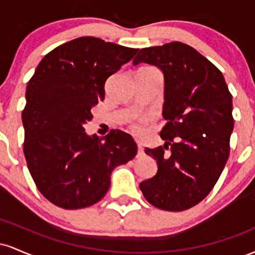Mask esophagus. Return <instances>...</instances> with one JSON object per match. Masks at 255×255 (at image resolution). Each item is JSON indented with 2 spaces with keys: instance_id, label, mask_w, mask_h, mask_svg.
Masks as SVG:
<instances>
[{
  "instance_id": "34e87169",
  "label": "esophagus",
  "mask_w": 255,
  "mask_h": 255,
  "mask_svg": "<svg viewBox=\"0 0 255 255\" xmlns=\"http://www.w3.org/2000/svg\"><path fill=\"white\" fill-rule=\"evenodd\" d=\"M144 156V147H142L141 145L137 144V153H136V157H142Z\"/></svg>"
}]
</instances>
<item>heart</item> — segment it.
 I'll return each instance as SVG.
<instances>
[{
  "mask_svg": "<svg viewBox=\"0 0 255 255\" xmlns=\"http://www.w3.org/2000/svg\"><path fill=\"white\" fill-rule=\"evenodd\" d=\"M148 120V118H146V116H142V118H139V119H135L133 121V124H131V130L134 131L135 134H140L142 131V127H141V124H144Z\"/></svg>",
  "mask_w": 255,
  "mask_h": 255,
  "instance_id": "heart-1",
  "label": "heart"
}]
</instances>
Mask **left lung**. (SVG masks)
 Segmentation results:
<instances>
[{
  "label": "left lung",
  "mask_w": 255,
  "mask_h": 255,
  "mask_svg": "<svg viewBox=\"0 0 255 255\" xmlns=\"http://www.w3.org/2000/svg\"><path fill=\"white\" fill-rule=\"evenodd\" d=\"M156 66L164 75L160 131L164 146L145 148L157 174L140 189L151 205L184 211L207 197L229 158L233 97L223 74L194 48L181 42L144 48L133 64ZM170 148L169 154L164 150Z\"/></svg>",
  "instance_id": "8db88e82"
}]
</instances>
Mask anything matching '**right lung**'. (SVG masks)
Segmentation results:
<instances>
[{
    "label": "right lung",
    "mask_w": 255,
    "mask_h": 255,
    "mask_svg": "<svg viewBox=\"0 0 255 255\" xmlns=\"http://www.w3.org/2000/svg\"><path fill=\"white\" fill-rule=\"evenodd\" d=\"M137 52L95 37L57 46L38 64L26 89L24 153L38 191L50 203L77 210L98 203L116 166L135 157L129 134L87 135L91 109L105 97V81Z\"/></svg>",
    "instance_id": "add662e5"
}]
</instances>
